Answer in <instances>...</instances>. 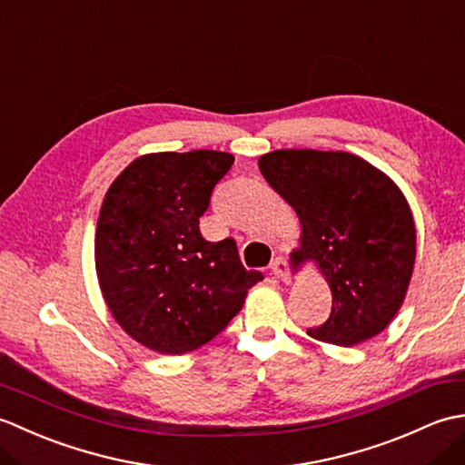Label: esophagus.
<instances>
[{"instance_id": "esophagus-1", "label": "esophagus", "mask_w": 465, "mask_h": 465, "mask_svg": "<svg viewBox=\"0 0 465 465\" xmlns=\"http://www.w3.org/2000/svg\"><path fill=\"white\" fill-rule=\"evenodd\" d=\"M270 268H272V273L275 275V278L282 282H288L290 273H288V262H285V258H275Z\"/></svg>"}]
</instances>
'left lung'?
Segmentation results:
<instances>
[{
	"instance_id": "8db88e82",
	"label": "left lung",
	"mask_w": 465,
	"mask_h": 465,
	"mask_svg": "<svg viewBox=\"0 0 465 465\" xmlns=\"http://www.w3.org/2000/svg\"><path fill=\"white\" fill-rule=\"evenodd\" d=\"M258 165L300 220L292 268L315 265L331 290L328 322L308 333L351 348L383 331L416 265V222L398 183L350 152L275 150Z\"/></svg>"
}]
</instances>
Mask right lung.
Segmentation results:
<instances>
[{"label":"right lung","instance_id":"right-lung-1","mask_svg":"<svg viewBox=\"0 0 465 465\" xmlns=\"http://www.w3.org/2000/svg\"><path fill=\"white\" fill-rule=\"evenodd\" d=\"M233 155L143 153L105 192L95 227V273L117 325L143 348H202L238 313L250 288L233 240L202 238L200 217Z\"/></svg>","mask_w":465,"mask_h":465}]
</instances>
